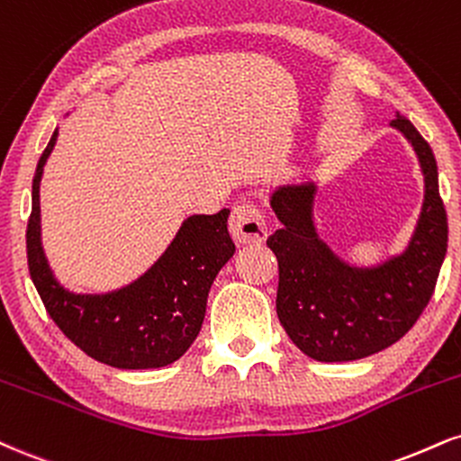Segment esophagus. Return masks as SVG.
<instances>
[{
    "instance_id": "obj_1",
    "label": "esophagus",
    "mask_w": 461,
    "mask_h": 461,
    "mask_svg": "<svg viewBox=\"0 0 461 461\" xmlns=\"http://www.w3.org/2000/svg\"><path fill=\"white\" fill-rule=\"evenodd\" d=\"M230 231L238 245H262L268 236L264 214L251 203H238L231 210Z\"/></svg>"
}]
</instances>
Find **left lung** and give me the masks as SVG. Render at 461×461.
<instances>
[{"label": "left lung", "instance_id": "left-lung-1", "mask_svg": "<svg viewBox=\"0 0 461 461\" xmlns=\"http://www.w3.org/2000/svg\"><path fill=\"white\" fill-rule=\"evenodd\" d=\"M423 171L425 195L408 247L375 266H352L321 240L313 223L315 182L284 185L270 195L281 230L266 240L279 259L276 315L309 358L346 363L402 339L434 294L447 255V212L429 143L410 120L391 122Z\"/></svg>", "mask_w": 461, "mask_h": 461}]
</instances>
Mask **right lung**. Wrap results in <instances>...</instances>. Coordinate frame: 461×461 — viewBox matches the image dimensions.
Returning a JSON list of instances; mask_svg holds the SVG:
<instances>
[{
  "label": "right lung",
  "mask_w": 461,
  "mask_h": 461,
  "mask_svg": "<svg viewBox=\"0 0 461 461\" xmlns=\"http://www.w3.org/2000/svg\"><path fill=\"white\" fill-rule=\"evenodd\" d=\"M55 141L58 129L38 160L25 234L27 266L47 313L77 348L111 367L171 365L202 330L210 285L236 251L230 210L185 219L165 253L132 284L104 294L70 292L55 279L41 240V180Z\"/></svg>",
  "instance_id": "obj_1"
}]
</instances>
